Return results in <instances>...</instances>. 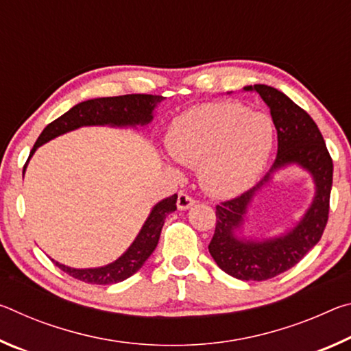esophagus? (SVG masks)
I'll list each match as a JSON object with an SVG mask.
<instances>
[{"instance_id": "obj_1", "label": "esophagus", "mask_w": 351, "mask_h": 351, "mask_svg": "<svg viewBox=\"0 0 351 351\" xmlns=\"http://www.w3.org/2000/svg\"><path fill=\"white\" fill-rule=\"evenodd\" d=\"M195 204V199L190 197V195H187L186 192H180V195H178V209L180 210H187L190 209Z\"/></svg>"}]
</instances>
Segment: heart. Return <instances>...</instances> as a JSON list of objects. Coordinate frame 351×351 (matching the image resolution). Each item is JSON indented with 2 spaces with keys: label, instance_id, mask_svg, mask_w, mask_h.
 <instances>
[{
  "label": "heart",
  "instance_id": "b5f03b06",
  "mask_svg": "<svg viewBox=\"0 0 351 351\" xmlns=\"http://www.w3.org/2000/svg\"><path fill=\"white\" fill-rule=\"evenodd\" d=\"M274 145V125L265 112L235 102L193 106L169 128L167 148L176 162L197 167L207 193L235 197L257 181Z\"/></svg>",
  "mask_w": 351,
  "mask_h": 351
}]
</instances>
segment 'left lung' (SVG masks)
Segmentation results:
<instances>
[{
    "label": "left lung",
    "instance_id": "obj_1",
    "mask_svg": "<svg viewBox=\"0 0 351 351\" xmlns=\"http://www.w3.org/2000/svg\"><path fill=\"white\" fill-rule=\"evenodd\" d=\"M271 111L277 130L278 150L274 164L257 186L239 198L217 206L215 234L209 252L226 274L239 280H268L293 268L317 245L328 221L332 161L316 122L287 94L268 85H249ZM297 165L308 171L315 182V197L304 217L287 233L255 239L242 235L248 206L278 169Z\"/></svg>",
    "mask_w": 351,
    "mask_h": 351
}]
</instances>
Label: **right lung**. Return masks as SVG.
Wrapping results in <instances>:
<instances>
[{"label": "right lung", "instance_id": "obj_1", "mask_svg": "<svg viewBox=\"0 0 351 351\" xmlns=\"http://www.w3.org/2000/svg\"><path fill=\"white\" fill-rule=\"evenodd\" d=\"M162 100V96H152V94H127V96L99 97L77 104L69 111L64 112L63 116L56 119L54 122H51L41 132L31 154H29V159L37 152V148L46 144V142L80 127L108 125L123 128L148 125L153 121L154 108ZM176 198L178 195L175 193L173 197L164 198L162 201H159V203L153 206L150 215L147 217L138 237H136L127 251L117 260L112 261V263L99 266V268L79 269L58 263L56 260L52 261L63 272H66L71 277L85 283L111 285L125 280V278L132 277L134 272H138L142 268V265L145 263L147 258L156 249L165 217L176 210Z\"/></svg>", "mask_w": 351, "mask_h": 351}]
</instances>
